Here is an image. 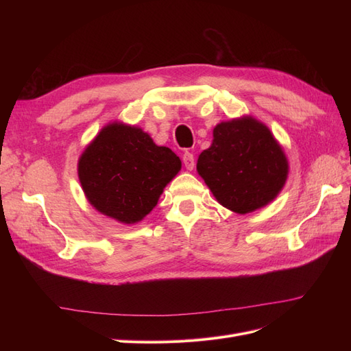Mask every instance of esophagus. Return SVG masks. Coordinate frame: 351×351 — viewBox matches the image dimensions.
Listing matches in <instances>:
<instances>
[{"mask_svg":"<svg viewBox=\"0 0 351 351\" xmlns=\"http://www.w3.org/2000/svg\"><path fill=\"white\" fill-rule=\"evenodd\" d=\"M183 164H184L186 169H189V171H192V169L195 168V156H193V154H190V152L186 151L183 154Z\"/></svg>","mask_w":351,"mask_h":351,"instance_id":"esophagus-1","label":"esophagus"}]
</instances>
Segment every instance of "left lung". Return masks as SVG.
Wrapping results in <instances>:
<instances>
[{
    "instance_id": "1",
    "label": "left lung",
    "mask_w": 351,
    "mask_h": 351,
    "mask_svg": "<svg viewBox=\"0 0 351 351\" xmlns=\"http://www.w3.org/2000/svg\"><path fill=\"white\" fill-rule=\"evenodd\" d=\"M212 134L196 169L218 204L240 215L271 204L289 177V159L268 125L243 115L221 121Z\"/></svg>"
}]
</instances>
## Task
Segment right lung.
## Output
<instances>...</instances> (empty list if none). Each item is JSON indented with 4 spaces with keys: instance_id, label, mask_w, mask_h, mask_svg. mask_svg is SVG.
<instances>
[{
    "instance_id": "add662e5",
    "label": "right lung",
    "mask_w": 351,
    "mask_h": 351,
    "mask_svg": "<svg viewBox=\"0 0 351 351\" xmlns=\"http://www.w3.org/2000/svg\"><path fill=\"white\" fill-rule=\"evenodd\" d=\"M180 169L182 161L169 147L155 145L141 127L121 121L102 127L77 162L89 204L127 226L149 214Z\"/></svg>"
}]
</instances>
